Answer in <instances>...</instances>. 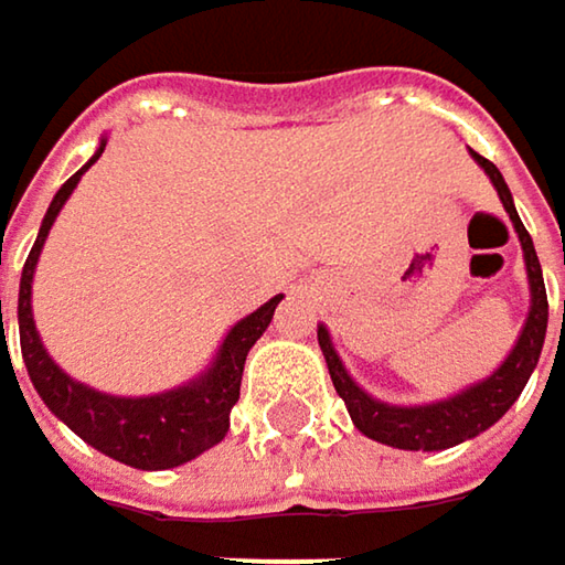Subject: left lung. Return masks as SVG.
Returning <instances> with one entry per match:
<instances>
[{
    "mask_svg": "<svg viewBox=\"0 0 565 565\" xmlns=\"http://www.w3.org/2000/svg\"><path fill=\"white\" fill-rule=\"evenodd\" d=\"M484 172L491 175L504 209H508L510 222L520 235V245H523V258H526V278H530V317L520 330V340L516 347L510 350V356L501 363V370L494 376H488L484 383L465 390V393L451 395L445 402H431V405H386L373 395H366L343 370L333 343H330V333L320 327L317 330V340H320V350H323V360H327V370H330V380H333V390L337 395L347 402V412L353 418V425L373 438V441H383V445H393V448H405V451H441V448H451V445H461L475 435H481L484 428H491L510 405L516 402V395L523 393L536 360H540V350H543V337H546V287H543V271H540V258H536V248H533V238L530 232L523 228L516 209H513V199H510L508 182L501 170L484 160L481 153H471ZM565 317V310H563Z\"/></svg>",
    "mask_w": 565,
    "mask_h": 565,
    "instance_id": "1",
    "label": "left lung"
}]
</instances>
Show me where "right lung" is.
<instances>
[{
    "mask_svg": "<svg viewBox=\"0 0 565 565\" xmlns=\"http://www.w3.org/2000/svg\"><path fill=\"white\" fill-rule=\"evenodd\" d=\"M104 147L107 143H100V150L94 153L90 163H97ZM90 163L74 172L57 189L45 218H42V232H39V238L25 258L22 284H19L22 360H25L32 386L39 390L45 405L74 435H81L87 445H94L107 458H117L130 468L163 471V468L192 461L195 455L209 451L212 445H218L225 438L232 405L238 402V393H242L245 356L255 347V340L268 330L281 294L271 297L265 307H258L255 313H248L245 320H238L228 330V337H225V343H222V350H218V356L205 376H199L195 383L179 386L172 393L147 395V398H117V395L94 393V390L74 383L71 376H64L52 363V356L45 353L39 330H35V320H32V275H35V265H39V255H42V245L49 238L52 222L57 218L61 205L67 202V195L74 192L77 179L90 170Z\"/></svg>",
    "mask_w": 565,
    "mask_h": 565,
    "instance_id": "1",
    "label": "right lung"
}]
</instances>
